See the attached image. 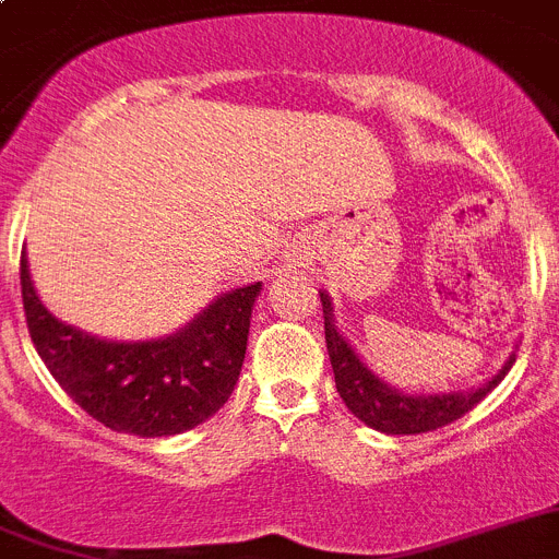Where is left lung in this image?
<instances>
[{
	"label": "left lung",
	"instance_id": "left-lung-1",
	"mask_svg": "<svg viewBox=\"0 0 559 559\" xmlns=\"http://www.w3.org/2000/svg\"><path fill=\"white\" fill-rule=\"evenodd\" d=\"M325 314V348H329L331 367H334V381L340 399L345 401L350 412L359 417L361 424L370 429L384 431V435H424V431L442 429V426L460 420L465 412L474 409L492 386L499 384L510 373L515 354L501 365V370L485 384L467 392H440V395H409L379 376L359 359L348 340L336 331L334 325V306L325 292H320Z\"/></svg>",
	"mask_w": 559,
	"mask_h": 559
}]
</instances>
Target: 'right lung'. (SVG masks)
<instances>
[{"label": "right lung", "instance_id": "add662e5", "mask_svg": "<svg viewBox=\"0 0 559 559\" xmlns=\"http://www.w3.org/2000/svg\"><path fill=\"white\" fill-rule=\"evenodd\" d=\"M261 284L211 300L160 340L114 342L60 323L38 300L22 253V300L33 345L52 379L94 420L139 437H173L209 420L230 399Z\"/></svg>", "mask_w": 559, "mask_h": 559}]
</instances>
